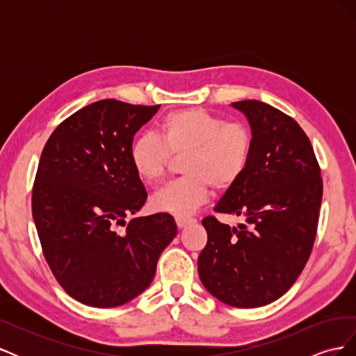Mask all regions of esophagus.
I'll use <instances>...</instances> for the list:
<instances>
[{
    "instance_id": "esophagus-1",
    "label": "esophagus",
    "mask_w": 356,
    "mask_h": 356,
    "mask_svg": "<svg viewBox=\"0 0 356 356\" xmlns=\"http://www.w3.org/2000/svg\"><path fill=\"white\" fill-rule=\"evenodd\" d=\"M175 221H177V225H178L179 229H184V227H187V225L195 222L196 220L195 218H188V217H177Z\"/></svg>"
}]
</instances>
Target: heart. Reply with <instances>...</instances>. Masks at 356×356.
<instances>
[{"label":"heart","instance_id":"obj_1","mask_svg":"<svg viewBox=\"0 0 356 356\" xmlns=\"http://www.w3.org/2000/svg\"><path fill=\"white\" fill-rule=\"evenodd\" d=\"M252 131L243 122H225L202 108L168 113L157 124V136L143 135L131 147L136 175L157 184L168 174L170 156H184V177L160 188L152 199L157 211L186 217L208 200L212 187L229 190L250 165Z\"/></svg>","mask_w":356,"mask_h":356}]
</instances>
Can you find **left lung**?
<instances>
[{"label": "left lung", "mask_w": 356, "mask_h": 356, "mask_svg": "<svg viewBox=\"0 0 356 356\" xmlns=\"http://www.w3.org/2000/svg\"><path fill=\"white\" fill-rule=\"evenodd\" d=\"M251 124L254 148L243 177L215 204L243 217L230 227L213 215L197 268L209 293L233 307H260L293 286L314 248L322 178L314 147L293 117L260 101L232 104Z\"/></svg>", "instance_id": "1"}]
</instances>
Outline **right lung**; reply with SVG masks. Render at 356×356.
I'll use <instances>...</instances> for the list:
<instances>
[{
  "instance_id": "right-lung-1",
  "label": "right lung",
  "mask_w": 356,
  "mask_h": 356,
  "mask_svg": "<svg viewBox=\"0 0 356 356\" xmlns=\"http://www.w3.org/2000/svg\"><path fill=\"white\" fill-rule=\"evenodd\" d=\"M159 108L93 102L65 118L42 148L32 217L53 276L83 305L115 307L141 294L177 234L165 212L124 221L147 200L131 163L134 136Z\"/></svg>"
}]
</instances>
